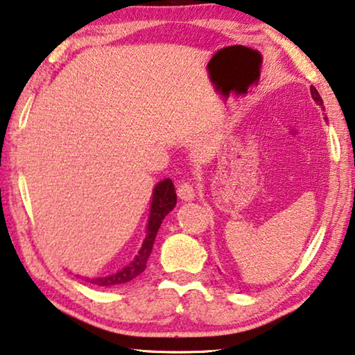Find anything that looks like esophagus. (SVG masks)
<instances>
[{
	"mask_svg": "<svg viewBox=\"0 0 355 355\" xmlns=\"http://www.w3.org/2000/svg\"><path fill=\"white\" fill-rule=\"evenodd\" d=\"M177 194L182 200H191L196 198V191L188 182H180L177 184Z\"/></svg>",
	"mask_w": 355,
	"mask_h": 355,
	"instance_id": "1",
	"label": "esophagus"
}]
</instances>
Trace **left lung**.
<instances>
[{"label":"left lung","instance_id":"left-lung-1","mask_svg":"<svg viewBox=\"0 0 355 355\" xmlns=\"http://www.w3.org/2000/svg\"><path fill=\"white\" fill-rule=\"evenodd\" d=\"M311 96H313V99H314V101H316V104H318V105H320V107L324 105V104H322V98H320V94L318 93V89L314 88L313 85H311Z\"/></svg>","mask_w":355,"mask_h":355}]
</instances>
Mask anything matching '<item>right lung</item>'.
Here are the masks:
<instances>
[{
	"label": "right lung",
	"instance_id": "right-lung-1",
	"mask_svg": "<svg viewBox=\"0 0 355 355\" xmlns=\"http://www.w3.org/2000/svg\"><path fill=\"white\" fill-rule=\"evenodd\" d=\"M175 204H177V194H175V188H173L172 180L166 178L164 182L157 183L153 191V200H151L147 237H145L142 248H140L136 259H134L129 266L120 270L118 273L110 275V277L93 278V279L87 278L88 283L96 284V286H104V288H112V286L125 284L128 281L137 278L139 275L144 272L145 267H147V261L150 257L151 250H153L157 229H159L162 219H164L167 213L175 207Z\"/></svg>",
	"mask_w": 355,
	"mask_h": 355
}]
</instances>
